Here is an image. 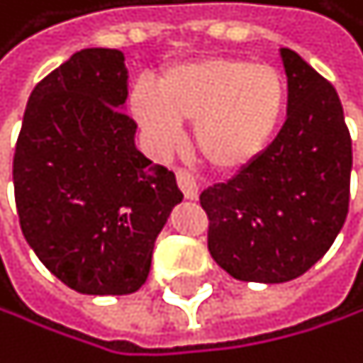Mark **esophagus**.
Returning a JSON list of instances; mask_svg holds the SVG:
<instances>
[{"label":"esophagus","mask_w":363,"mask_h":363,"mask_svg":"<svg viewBox=\"0 0 363 363\" xmlns=\"http://www.w3.org/2000/svg\"><path fill=\"white\" fill-rule=\"evenodd\" d=\"M176 180H178L180 191L185 194V199H189V201H196L199 199V180H196V176H194L191 172L178 169L176 172Z\"/></svg>","instance_id":"esophagus-1"}]
</instances>
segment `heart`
<instances>
[{
  "mask_svg": "<svg viewBox=\"0 0 363 363\" xmlns=\"http://www.w3.org/2000/svg\"><path fill=\"white\" fill-rule=\"evenodd\" d=\"M288 108V79L272 64L201 57L131 91V113L149 143L172 149L194 122L196 151L216 169H241L274 140Z\"/></svg>",
  "mask_w": 363,
  "mask_h": 363,
  "instance_id": "heart-1",
  "label": "heart"
}]
</instances>
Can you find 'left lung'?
Returning <instances> with one entry per match:
<instances>
[{"label": "left lung", "mask_w": 363, "mask_h": 363, "mask_svg": "<svg viewBox=\"0 0 363 363\" xmlns=\"http://www.w3.org/2000/svg\"><path fill=\"white\" fill-rule=\"evenodd\" d=\"M288 118L263 154L207 187L212 259L238 281L284 284L308 272L344 228L352 143L335 86L290 48Z\"/></svg>", "instance_id": "obj_1"}]
</instances>
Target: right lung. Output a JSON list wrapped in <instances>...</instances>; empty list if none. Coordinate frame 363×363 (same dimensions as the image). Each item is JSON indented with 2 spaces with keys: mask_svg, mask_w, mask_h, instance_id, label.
Masks as SVG:
<instances>
[{
  "mask_svg": "<svg viewBox=\"0 0 363 363\" xmlns=\"http://www.w3.org/2000/svg\"><path fill=\"white\" fill-rule=\"evenodd\" d=\"M125 55L84 48L33 89L13 158L19 225L38 259L82 294H131L183 201L174 172L135 149Z\"/></svg>",
  "mask_w": 363,
  "mask_h": 363,
  "instance_id": "1",
  "label": "right lung"
}]
</instances>
